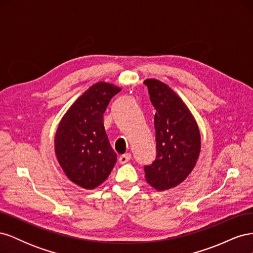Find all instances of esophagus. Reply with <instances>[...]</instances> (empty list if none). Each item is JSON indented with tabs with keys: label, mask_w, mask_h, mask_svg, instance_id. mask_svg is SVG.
<instances>
[{
	"label": "esophagus",
	"mask_w": 253,
	"mask_h": 253,
	"mask_svg": "<svg viewBox=\"0 0 253 253\" xmlns=\"http://www.w3.org/2000/svg\"><path fill=\"white\" fill-rule=\"evenodd\" d=\"M132 158V155L129 154V153H126V154H124V155H121L120 157H119V163L120 164H126L127 162H129V159Z\"/></svg>",
	"instance_id": "obj_1"
}]
</instances>
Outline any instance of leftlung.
<instances>
[{
	"label": "left lung",
	"instance_id": "8db88e82",
	"mask_svg": "<svg viewBox=\"0 0 253 253\" xmlns=\"http://www.w3.org/2000/svg\"><path fill=\"white\" fill-rule=\"evenodd\" d=\"M156 110V159L144 166L145 180L158 191L178 186L192 172L202 142L198 126L186 103L164 82L144 80Z\"/></svg>",
	"mask_w": 253,
	"mask_h": 253
}]
</instances>
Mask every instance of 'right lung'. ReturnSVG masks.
<instances>
[{"label": "right lung", "instance_id": "obj_1", "mask_svg": "<svg viewBox=\"0 0 253 253\" xmlns=\"http://www.w3.org/2000/svg\"><path fill=\"white\" fill-rule=\"evenodd\" d=\"M120 90L108 82L93 84L67 110L57 128L58 163L68 179L83 189L101 185L117 162L105 133L103 114Z\"/></svg>", "mask_w": 253, "mask_h": 253}]
</instances>
